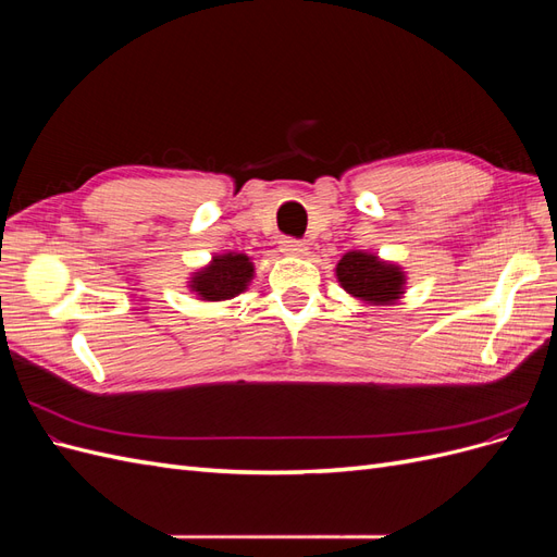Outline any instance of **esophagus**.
<instances>
[{
	"label": "esophagus",
	"instance_id": "obj_1",
	"mask_svg": "<svg viewBox=\"0 0 557 557\" xmlns=\"http://www.w3.org/2000/svg\"><path fill=\"white\" fill-rule=\"evenodd\" d=\"M281 250L285 252V256H295V258H299V256H307V244L305 242H299V239H283L281 242Z\"/></svg>",
	"mask_w": 557,
	"mask_h": 557
}]
</instances>
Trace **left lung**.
<instances>
[{
	"label": "left lung",
	"mask_w": 557,
	"mask_h": 557,
	"mask_svg": "<svg viewBox=\"0 0 557 557\" xmlns=\"http://www.w3.org/2000/svg\"><path fill=\"white\" fill-rule=\"evenodd\" d=\"M336 278L348 295L374 307L393 305L404 293V281H407L397 264L381 262L362 250L346 252L336 264Z\"/></svg>",
	"instance_id": "8db88e82"
}]
</instances>
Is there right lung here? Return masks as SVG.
I'll return each mask as SVG.
<instances>
[{"instance_id":"1","label":"right lung","mask_w":557,"mask_h":557,"mask_svg":"<svg viewBox=\"0 0 557 557\" xmlns=\"http://www.w3.org/2000/svg\"><path fill=\"white\" fill-rule=\"evenodd\" d=\"M250 278L252 262L248 256H244V252H225V256H215L201 272H195L190 290L207 301H221L244 293Z\"/></svg>"}]
</instances>
